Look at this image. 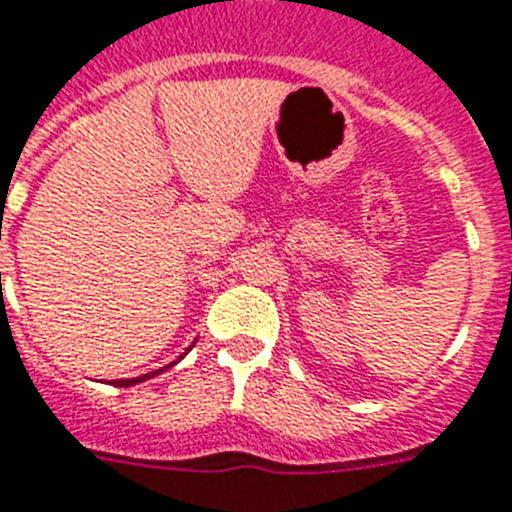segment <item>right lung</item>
<instances>
[{
    "mask_svg": "<svg viewBox=\"0 0 512 512\" xmlns=\"http://www.w3.org/2000/svg\"><path fill=\"white\" fill-rule=\"evenodd\" d=\"M171 365H174V362H171ZM169 365V367H171ZM163 370H166V367H163ZM163 370H153V372H147V375H140V378H126V380H113V383H116V386H134V383H142V380H147V378H153V375H158V372H163Z\"/></svg>",
    "mask_w": 512,
    "mask_h": 512,
    "instance_id": "1",
    "label": "right lung"
}]
</instances>
